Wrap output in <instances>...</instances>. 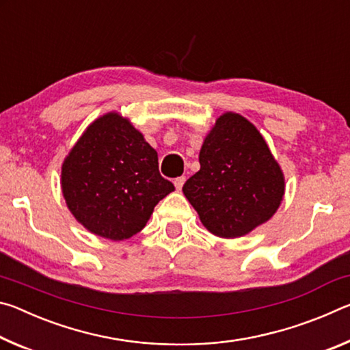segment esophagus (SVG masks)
Segmentation results:
<instances>
[{
	"instance_id": "esophagus-1",
	"label": "esophagus",
	"mask_w": 350,
	"mask_h": 350,
	"mask_svg": "<svg viewBox=\"0 0 350 350\" xmlns=\"http://www.w3.org/2000/svg\"><path fill=\"white\" fill-rule=\"evenodd\" d=\"M185 180H187V177H185V176L176 177V179H174V185H176V188H177V189H182V187H183V183H185Z\"/></svg>"
}]
</instances>
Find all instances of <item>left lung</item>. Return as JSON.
Returning <instances> with one entry per match:
<instances>
[{
    "instance_id": "obj_1",
    "label": "left lung",
    "mask_w": 350,
    "mask_h": 350,
    "mask_svg": "<svg viewBox=\"0 0 350 350\" xmlns=\"http://www.w3.org/2000/svg\"><path fill=\"white\" fill-rule=\"evenodd\" d=\"M200 170L182 191L219 238H239L281 205L284 174L254 125L236 112L217 118L199 152Z\"/></svg>"
}]
</instances>
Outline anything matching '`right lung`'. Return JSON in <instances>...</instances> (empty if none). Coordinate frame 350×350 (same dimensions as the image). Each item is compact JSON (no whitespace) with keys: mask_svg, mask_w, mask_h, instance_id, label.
Masks as SVG:
<instances>
[{"mask_svg":"<svg viewBox=\"0 0 350 350\" xmlns=\"http://www.w3.org/2000/svg\"><path fill=\"white\" fill-rule=\"evenodd\" d=\"M62 189L69 211L91 233L123 241L139 233L174 189L159 173L157 152L128 118L94 120L64 159Z\"/></svg>","mask_w":350,"mask_h":350,"instance_id":"1","label":"right lung"}]
</instances>
